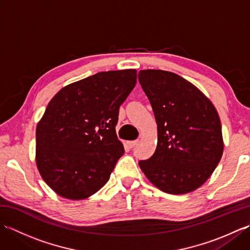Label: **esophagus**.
<instances>
[{
	"mask_svg": "<svg viewBox=\"0 0 250 250\" xmlns=\"http://www.w3.org/2000/svg\"><path fill=\"white\" fill-rule=\"evenodd\" d=\"M137 144H139V141H131V142H128L129 148H134Z\"/></svg>",
	"mask_w": 250,
	"mask_h": 250,
	"instance_id": "1",
	"label": "esophagus"
}]
</instances>
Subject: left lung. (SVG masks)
I'll return each instance as SVG.
<instances>
[{"mask_svg": "<svg viewBox=\"0 0 250 250\" xmlns=\"http://www.w3.org/2000/svg\"><path fill=\"white\" fill-rule=\"evenodd\" d=\"M139 82L158 125L156 151L141 160L140 167L163 192L184 194L198 189L224 152L215 106L194 84L172 72L143 70Z\"/></svg>", "mask_w": 250, "mask_h": 250, "instance_id": "left-lung-1", "label": "left lung"}]
</instances>
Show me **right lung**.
I'll use <instances>...</instances> for the list:
<instances>
[{
    "label": "right lung",
    "mask_w": 250,
    "mask_h": 250,
    "mask_svg": "<svg viewBox=\"0 0 250 250\" xmlns=\"http://www.w3.org/2000/svg\"><path fill=\"white\" fill-rule=\"evenodd\" d=\"M135 83L136 70L100 72L51 99L36 126V166L56 193L83 200L108 182L125 153L119 107Z\"/></svg>",
    "instance_id": "1"
}]
</instances>
